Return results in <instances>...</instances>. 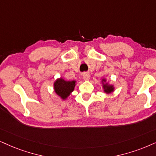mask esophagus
Wrapping results in <instances>:
<instances>
[{
  "label": "esophagus",
  "mask_w": 156,
  "mask_h": 156,
  "mask_svg": "<svg viewBox=\"0 0 156 156\" xmlns=\"http://www.w3.org/2000/svg\"><path fill=\"white\" fill-rule=\"evenodd\" d=\"M82 76H83V78L85 80H89L90 78V75L88 74V73H83L82 74Z\"/></svg>",
  "instance_id": "obj_1"
}]
</instances>
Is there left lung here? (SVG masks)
I'll return each mask as SVG.
<instances>
[{
  "label": "left lung",
  "instance_id": "8db88e82",
  "mask_svg": "<svg viewBox=\"0 0 156 156\" xmlns=\"http://www.w3.org/2000/svg\"><path fill=\"white\" fill-rule=\"evenodd\" d=\"M104 81V80H103ZM104 91L106 93H111L112 90H114L113 86H107L106 84H104Z\"/></svg>",
  "mask_w": 156,
  "mask_h": 156
}]
</instances>
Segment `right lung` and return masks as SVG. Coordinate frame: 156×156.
<instances>
[{"label":"right lung","instance_id":"1","mask_svg":"<svg viewBox=\"0 0 156 156\" xmlns=\"http://www.w3.org/2000/svg\"><path fill=\"white\" fill-rule=\"evenodd\" d=\"M76 81H66L62 78H59L55 82L54 88L56 94L62 99H66L74 89Z\"/></svg>","mask_w":156,"mask_h":156}]
</instances>
